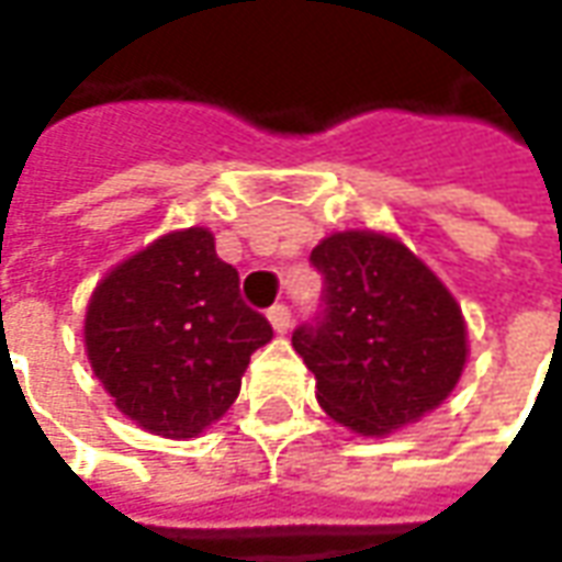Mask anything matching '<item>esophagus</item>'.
Masks as SVG:
<instances>
[{"label":"esophagus","instance_id":"obj_1","mask_svg":"<svg viewBox=\"0 0 562 562\" xmlns=\"http://www.w3.org/2000/svg\"><path fill=\"white\" fill-rule=\"evenodd\" d=\"M268 318H270V325H273V330H277V334H289V328H292V310H289L285 304L270 306Z\"/></svg>","mask_w":562,"mask_h":562}]
</instances>
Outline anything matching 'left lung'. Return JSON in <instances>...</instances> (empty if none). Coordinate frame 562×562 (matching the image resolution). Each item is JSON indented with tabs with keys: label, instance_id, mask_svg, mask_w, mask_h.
Returning a JSON list of instances; mask_svg holds the SVG:
<instances>
[{
	"label": "left lung",
	"instance_id": "obj_1",
	"mask_svg": "<svg viewBox=\"0 0 562 562\" xmlns=\"http://www.w3.org/2000/svg\"><path fill=\"white\" fill-rule=\"evenodd\" d=\"M310 261L325 277L316 325L292 334L316 401L358 436H385L434 413L460 382L470 342L446 282L397 237L334 232Z\"/></svg>",
	"mask_w": 562,
	"mask_h": 562
}]
</instances>
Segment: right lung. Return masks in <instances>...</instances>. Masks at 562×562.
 Masks as SVG:
<instances>
[{
    "mask_svg": "<svg viewBox=\"0 0 562 562\" xmlns=\"http://www.w3.org/2000/svg\"><path fill=\"white\" fill-rule=\"evenodd\" d=\"M270 337L201 225L161 234L108 270L83 318L95 379L120 413L165 439H192L220 422L249 355Z\"/></svg>",
    "mask_w": 562,
    "mask_h": 562,
    "instance_id": "add662e5",
    "label": "right lung"
}]
</instances>
